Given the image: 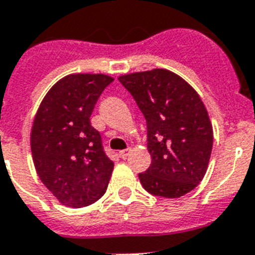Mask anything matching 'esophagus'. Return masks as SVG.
Wrapping results in <instances>:
<instances>
[{
	"mask_svg": "<svg viewBox=\"0 0 255 255\" xmlns=\"http://www.w3.org/2000/svg\"><path fill=\"white\" fill-rule=\"evenodd\" d=\"M129 153H131V148L123 149V150H121V152H119V157H121V158H123V160H124V158H127Z\"/></svg>",
	"mask_w": 255,
	"mask_h": 255,
	"instance_id": "esophagus-1",
	"label": "esophagus"
}]
</instances>
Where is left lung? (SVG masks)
<instances>
[{"label": "left lung", "mask_w": 255, "mask_h": 255, "mask_svg": "<svg viewBox=\"0 0 255 255\" xmlns=\"http://www.w3.org/2000/svg\"><path fill=\"white\" fill-rule=\"evenodd\" d=\"M146 121L150 166L138 178L149 194L179 198L199 185L210 162L214 132L198 93L166 69L121 76Z\"/></svg>", "instance_id": "1"}]
</instances>
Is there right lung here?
Segmentation results:
<instances>
[{"label":"right lung","mask_w":255,"mask_h":255,"mask_svg":"<svg viewBox=\"0 0 255 255\" xmlns=\"http://www.w3.org/2000/svg\"><path fill=\"white\" fill-rule=\"evenodd\" d=\"M113 81L105 74H69L53 85L35 115L31 131L35 169L65 206H89L107 190L114 162L90 117Z\"/></svg>","instance_id":"1"}]
</instances>
